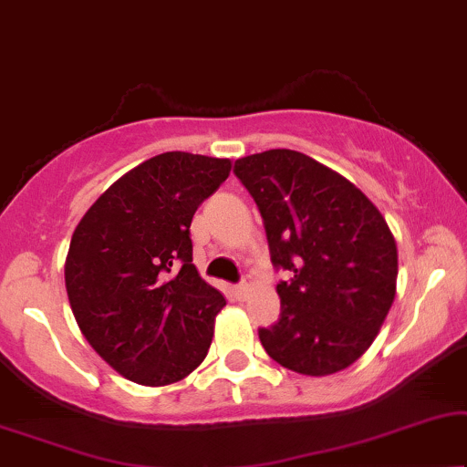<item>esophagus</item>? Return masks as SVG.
<instances>
[{
  "mask_svg": "<svg viewBox=\"0 0 467 467\" xmlns=\"http://www.w3.org/2000/svg\"><path fill=\"white\" fill-rule=\"evenodd\" d=\"M250 292H252V285L247 284V282L234 285V296H237V298H247V295H250Z\"/></svg>",
  "mask_w": 467,
  "mask_h": 467,
  "instance_id": "esophagus-1",
  "label": "esophagus"
}]
</instances>
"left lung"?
Returning a JSON list of instances; mask_svg holds the SVG:
<instances>
[{
    "instance_id": "obj_1",
    "label": "left lung",
    "mask_w": 467,
    "mask_h": 467,
    "mask_svg": "<svg viewBox=\"0 0 467 467\" xmlns=\"http://www.w3.org/2000/svg\"><path fill=\"white\" fill-rule=\"evenodd\" d=\"M265 220L279 320L260 328L266 354L303 376L350 368L374 344L397 290V244L380 209L306 153L269 149L234 161Z\"/></svg>"
}]
</instances>
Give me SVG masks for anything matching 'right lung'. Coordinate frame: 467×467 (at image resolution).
<instances>
[{
    "label": "right lung",
    "instance_id": "right-lung-1",
    "mask_svg": "<svg viewBox=\"0 0 467 467\" xmlns=\"http://www.w3.org/2000/svg\"><path fill=\"white\" fill-rule=\"evenodd\" d=\"M230 160L166 151L117 179L74 230L66 290L89 346L128 380L166 387L207 357L226 298L192 263L190 223Z\"/></svg>",
    "mask_w": 467,
    "mask_h": 467
}]
</instances>
